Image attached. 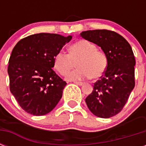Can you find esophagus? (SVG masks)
I'll return each mask as SVG.
<instances>
[{
    "mask_svg": "<svg viewBox=\"0 0 146 146\" xmlns=\"http://www.w3.org/2000/svg\"><path fill=\"white\" fill-rule=\"evenodd\" d=\"M73 82L76 85H79V86H82L83 85V82H78V81H73Z\"/></svg>",
    "mask_w": 146,
    "mask_h": 146,
    "instance_id": "1",
    "label": "esophagus"
}]
</instances>
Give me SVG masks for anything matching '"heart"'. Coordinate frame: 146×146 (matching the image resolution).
Returning <instances> with one entry per match:
<instances>
[{
  "instance_id": "heart-1",
  "label": "heart",
  "mask_w": 146,
  "mask_h": 146,
  "mask_svg": "<svg viewBox=\"0 0 146 146\" xmlns=\"http://www.w3.org/2000/svg\"><path fill=\"white\" fill-rule=\"evenodd\" d=\"M70 53L60 50L55 55L54 67L62 76L67 75L77 62V68L67 76L71 81L90 78L98 79L106 71L108 60L96 44L86 40H80L70 47Z\"/></svg>"
}]
</instances>
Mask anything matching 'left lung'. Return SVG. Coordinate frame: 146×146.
<instances>
[{"label":"left lung","instance_id":"left-lung-1","mask_svg":"<svg viewBox=\"0 0 146 146\" xmlns=\"http://www.w3.org/2000/svg\"><path fill=\"white\" fill-rule=\"evenodd\" d=\"M80 35L101 47L108 60L106 71L86 98L87 106L98 117H111L123 108L135 86L136 60L132 48L113 31L88 30Z\"/></svg>","mask_w":146,"mask_h":146}]
</instances>
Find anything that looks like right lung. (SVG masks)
<instances>
[{"label":"right lung","instance_id":"1","mask_svg":"<svg viewBox=\"0 0 146 146\" xmlns=\"http://www.w3.org/2000/svg\"><path fill=\"white\" fill-rule=\"evenodd\" d=\"M71 38L38 33L24 38L13 48L7 69L10 90L26 112L45 115L62 98L66 82L52 67L55 55Z\"/></svg>","mask_w":146,"mask_h":146}]
</instances>
